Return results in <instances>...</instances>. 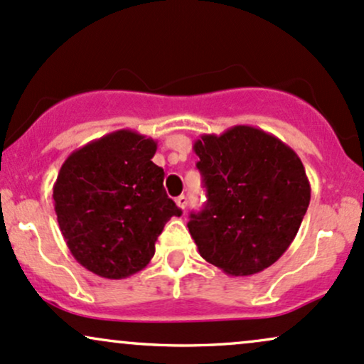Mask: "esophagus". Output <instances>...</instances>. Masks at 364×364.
Returning <instances> with one entry per match:
<instances>
[{"label": "esophagus", "instance_id": "obj_1", "mask_svg": "<svg viewBox=\"0 0 364 364\" xmlns=\"http://www.w3.org/2000/svg\"><path fill=\"white\" fill-rule=\"evenodd\" d=\"M175 203H177V206L181 209L187 208V198H186V196H178V198L175 199Z\"/></svg>", "mask_w": 364, "mask_h": 364}]
</instances>
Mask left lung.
Listing matches in <instances>:
<instances>
[{"instance_id":"8db88e82","label":"left lung","mask_w":364,"mask_h":364,"mask_svg":"<svg viewBox=\"0 0 364 364\" xmlns=\"http://www.w3.org/2000/svg\"><path fill=\"white\" fill-rule=\"evenodd\" d=\"M208 192L189 226L200 257L228 276H252L288 250L310 204V182L288 144L252 126L194 143Z\"/></svg>"}]
</instances>
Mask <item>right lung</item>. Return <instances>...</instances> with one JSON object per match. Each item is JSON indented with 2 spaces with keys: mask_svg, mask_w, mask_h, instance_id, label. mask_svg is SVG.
<instances>
[{
  "mask_svg": "<svg viewBox=\"0 0 364 364\" xmlns=\"http://www.w3.org/2000/svg\"><path fill=\"white\" fill-rule=\"evenodd\" d=\"M155 153V139L121 129L73 151L59 170L53 187L59 230L93 274L124 279L146 267L166 221L182 215L164 189Z\"/></svg>",
  "mask_w": 364,
  "mask_h": 364,
  "instance_id": "add662e5",
  "label": "right lung"
}]
</instances>
